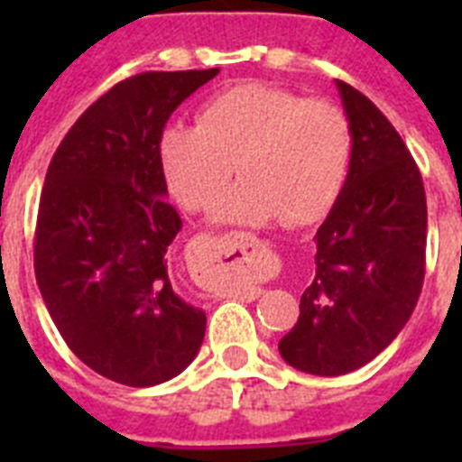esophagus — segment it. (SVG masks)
Instances as JSON below:
<instances>
[{
  "label": "esophagus",
  "instance_id": "1",
  "mask_svg": "<svg viewBox=\"0 0 462 462\" xmlns=\"http://www.w3.org/2000/svg\"><path fill=\"white\" fill-rule=\"evenodd\" d=\"M215 268L228 280H234L231 291L240 298L254 300L261 296L259 280L273 275L275 261L250 234L228 236V247L219 250L215 256Z\"/></svg>",
  "mask_w": 462,
  "mask_h": 462
}]
</instances>
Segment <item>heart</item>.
Segmentation results:
<instances>
[{
    "instance_id": "obj_1",
    "label": "heart",
    "mask_w": 462,
    "mask_h": 462,
    "mask_svg": "<svg viewBox=\"0 0 462 462\" xmlns=\"http://www.w3.org/2000/svg\"><path fill=\"white\" fill-rule=\"evenodd\" d=\"M349 117L333 101L305 99L275 85H236L203 104L199 125H169L159 162L171 194L203 210L243 178L215 208L222 222L305 226L324 217L352 164Z\"/></svg>"
}]
</instances>
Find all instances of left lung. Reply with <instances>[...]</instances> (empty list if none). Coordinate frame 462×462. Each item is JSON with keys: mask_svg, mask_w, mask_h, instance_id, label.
I'll return each instance as SVG.
<instances>
[{"mask_svg": "<svg viewBox=\"0 0 462 462\" xmlns=\"http://www.w3.org/2000/svg\"><path fill=\"white\" fill-rule=\"evenodd\" d=\"M354 150L345 187L319 226L317 271L282 358L337 377L373 361L411 317L426 275V189L405 141L373 101L337 80Z\"/></svg>", "mask_w": 462, "mask_h": 462, "instance_id": "8db88e82", "label": "left lung"}]
</instances>
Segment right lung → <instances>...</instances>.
I'll list each match as a JSON object with an SVG mask.
<instances>
[{
    "label": "right lung",
    "instance_id": "obj_1",
    "mask_svg": "<svg viewBox=\"0 0 462 462\" xmlns=\"http://www.w3.org/2000/svg\"><path fill=\"white\" fill-rule=\"evenodd\" d=\"M217 73L145 71L113 85L48 166L34 236L41 296L69 349L125 386L173 379L206 336V312L169 277L166 250L182 219L164 199L159 136Z\"/></svg>",
    "mask_w": 462,
    "mask_h": 462
}]
</instances>
